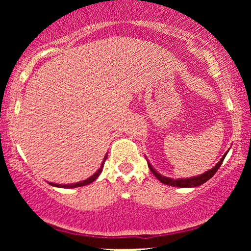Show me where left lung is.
<instances>
[{"mask_svg":"<svg viewBox=\"0 0 251 251\" xmlns=\"http://www.w3.org/2000/svg\"><path fill=\"white\" fill-rule=\"evenodd\" d=\"M226 155V153L221 158L220 162L216 164L214 168L208 170V171H205L204 174L194 176V177H190V178H177V179H174V178L165 177V176L160 175L159 172H158L157 170L152 166V164L149 162L148 158H146V160H148V165H149L150 170L152 171V174H153L155 177L158 178V180L162 181L163 184H166V185H170V186H177V188H196V186H200V185H201V184L205 183V181H208L210 178H211L212 176L216 174V171L220 169L222 163H223Z\"/></svg>","mask_w":251,"mask_h":251,"instance_id":"8db88e82","label":"left lung"}]
</instances>
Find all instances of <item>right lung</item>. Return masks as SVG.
<instances>
[{"label": "right lung", "mask_w": 251, "mask_h": 251, "mask_svg": "<svg viewBox=\"0 0 251 251\" xmlns=\"http://www.w3.org/2000/svg\"><path fill=\"white\" fill-rule=\"evenodd\" d=\"M106 158H107V153H106L105 158H103V160L101 162V165H100V168L97 170L96 174L92 175L91 177L87 178V179L82 180V181H77V183H73V184H55V183H50L51 186H55V188H63V189H73V188H79V186H85V185H88V184H91L92 181H94L97 179L98 177H99V175L102 172V169H103V164H105V160Z\"/></svg>", "instance_id": "right-lung-1"}]
</instances>
